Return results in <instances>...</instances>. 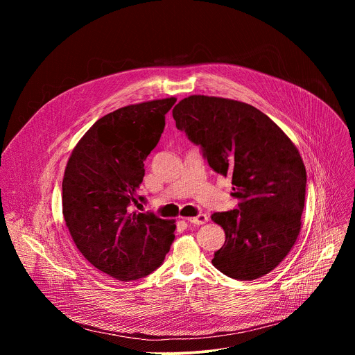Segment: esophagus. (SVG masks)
<instances>
[{"label":"esophagus","instance_id":"esophagus-1","mask_svg":"<svg viewBox=\"0 0 355 355\" xmlns=\"http://www.w3.org/2000/svg\"><path fill=\"white\" fill-rule=\"evenodd\" d=\"M185 220H188L192 225H204L209 220V218L205 214H199L198 216H193V218H185Z\"/></svg>","mask_w":355,"mask_h":355}]
</instances>
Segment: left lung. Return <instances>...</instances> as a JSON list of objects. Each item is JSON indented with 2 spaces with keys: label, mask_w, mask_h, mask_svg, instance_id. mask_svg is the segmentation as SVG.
I'll return each mask as SVG.
<instances>
[{
  "label": "left lung",
  "mask_w": 355,
  "mask_h": 355,
  "mask_svg": "<svg viewBox=\"0 0 355 355\" xmlns=\"http://www.w3.org/2000/svg\"><path fill=\"white\" fill-rule=\"evenodd\" d=\"M173 118L211 168L232 177L239 199L237 209L211 216L226 234L212 264L240 281L268 274L300 232L306 170L296 146L266 114L234 99L191 95L174 107Z\"/></svg>",
  "instance_id": "obj_1"
}]
</instances>
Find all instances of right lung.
<instances>
[{
  "label": "right lung",
  "mask_w": 355,
  "mask_h": 355,
  "mask_svg": "<svg viewBox=\"0 0 355 355\" xmlns=\"http://www.w3.org/2000/svg\"><path fill=\"white\" fill-rule=\"evenodd\" d=\"M177 98L147 101L98 119L80 139L63 177V216L81 254L99 271L135 281L157 270L174 241V220L130 211L144 160Z\"/></svg>",
  "instance_id": "obj_1"
}]
</instances>
